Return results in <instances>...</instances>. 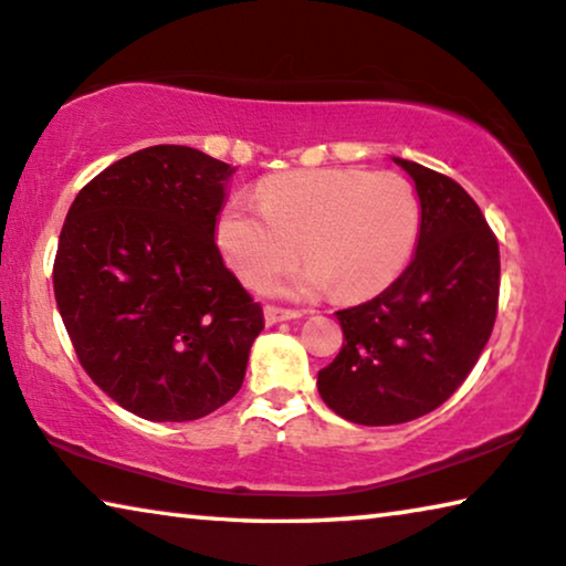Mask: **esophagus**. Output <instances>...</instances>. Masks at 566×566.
<instances>
[{
  "label": "esophagus",
  "instance_id": "obj_1",
  "mask_svg": "<svg viewBox=\"0 0 566 566\" xmlns=\"http://www.w3.org/2000/svg\"><path fill=\"white\" fill-rule=\"evenodd\" d=\"M297 317H302L300 310H286V307H276V305L264 307L266 325H276V323H282V319H297Z\"/></svg>",
  "mask_w": 566,
  "mask_h": 566
}]
</instances>
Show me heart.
Segmentation results:
<instances>
[{
    "label": "heart",
    "instance_id": "obj_1",
    "mask_svg": "<svg viewBox=\"0 0 566 566\" xmlns=\"http://www.w3.org/2000/svg\"><path fill=\"white\" fill-rule=\"evenodd\" d=\"M259 210L233 200L218 243L247 284H264L302 259L294 290H331L360 300L389 286L415 256L421 208L415 185L396 172L323 167L276 175L256 190Z\"/></svg>",
    "mask_w": 566,
    "mask_h": 566
}]
</instances>
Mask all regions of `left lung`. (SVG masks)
I'll return each instance as SVG.
<instances>
[{
  "label": "left lung",
  "mask_w": 566,
  "mask_h": 566,
  "mask_svg": "<svg viewBox=\"0 0 566 566\" xmlns=\"http://www.w3.org/2000/svg\"><path fill=\"white\" fill-rule=\"evenodd\" d=\"M421 206L417 254L399 280L337 310L343 348L317 374L323 401L366 427L424 417L460 389L499 315V239L462 185L394 157Z\"/></svg>",
  "instance_id": "left-lung-1"
}]
</instances>
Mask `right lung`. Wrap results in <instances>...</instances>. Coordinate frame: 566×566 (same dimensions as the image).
Segmentation results:
<instances>
[{"mask_svg": "<svg viewBox=\"0 0 566 566\" xmlns=\"http://www.w3.org/2000/svg\"><path fill=\"white\" fill-rule=\"evenodd\" d=\"M235 170L157 145L108 165L67 210L55 302L101 391L151 421H190L239 394L264 310L223 264L216 216Z\"/></svg>", "mask_w": 566, "mask_h": 566, "instance_id": "add662e5", "label": "right lung"}]
</instances>
